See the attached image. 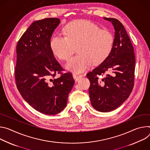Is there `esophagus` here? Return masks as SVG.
<instances>
[{
	"instance_id": "obj_1",
	"label": "esophagus",
	"mask_w": 150,
	"mask_h": 150,
	"mask_svg": "<svg viewBox=\"0 0 150 150\" xmlns=\"http://www.w3.org/2000/svg\"><path fill=\"white\" fill-rule=\"evenodd\" d=\"M73 77L74 78V79L76 80V81H79L80 79H81V77H83V75L82 74H74L73 75Z\"/></svg>"
}]
</instances>
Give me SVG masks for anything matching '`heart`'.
I'll list each match as a JSON object with an SVG mask.
<instances>
[{
  "label": "heart",
  "mask_w": 150,
  "mask_h": 150,
  "mask_svg": "<svg viewBox=\"0 0 150 150\" xmlns=\"http://www.w3.org/2000/svg\"><path fill=\"white\" fill-rule=\"evenodd\" d=\"M66 36L56 34L50 47L58 58L68 60L76 52L79 53L67 63L69 71L80 73L88 70L93 63L104 61L112 51L114 37L111 33L86 20H77L65 28Z\"/></svg>",
  "instance_id": "b5f03b06"
}]
</instances>
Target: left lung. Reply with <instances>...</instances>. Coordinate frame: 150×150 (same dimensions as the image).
Wrapping results in <instances>:
<instances>
[{"instance_id": "obj_1", "label": "left lung", "mask_w": 150, "mask_h": 150, "mask_svg": "<svg viewBox=\"0 0 150 150\" xmlns=\"http://www.w3.org/2000/svg\"><path fill=\"white\" fill-rule=\"evenodd\" d=\"M104 19L111 22L114 27L112 51L106 59L86 76L91 82L89 93L92 107L98 111L109 112L122 105L132 92L135 57L123 25L115 18Z\"/></svg>"}]
</instances>
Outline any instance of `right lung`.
Returning <instances> with one entry per match:
<instances>
[{
	"label": "right lung",
	"instance_id": "right-lung-1",
	"mask_svg": "<svg viewBox=\"0 0 150 150\" xmlns=\"http://www.w3.org/2000/svg\"><path fill=\"white\" fill-rule=\"evenodd\" d=\"M59 23L57 18L33 22L16 45V87L30 106L46 115L64 109L74 84L70 72L62 73L64 69L50 47L52 33ZM57 73L60 77L54 78Z\"/></svg>",
	"mask_w": 150,
	"mask_h": 150
}]
</instances>
